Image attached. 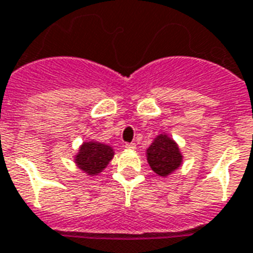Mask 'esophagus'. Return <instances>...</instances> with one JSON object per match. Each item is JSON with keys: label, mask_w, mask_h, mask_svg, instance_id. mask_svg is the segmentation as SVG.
I'll list each match as a JSON object with an SVG mask.
<instances>
[{"label": "esophagus", "mask_w": 253, "mask_h": 253, "mask_svg": "<svg viewBox=\"0 0 253 253\" xmlns=\"http://www.w3.org/2000/svg\"><path fill=\"white\" fill-rule=\"evenodd\" d=\"M125 147H126V148H128V150H134L135 143H126V144H125Z\"/></svg>", "instance_id": "34e87169"}]
</instances>
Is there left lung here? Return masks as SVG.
I'll return each mask as SVG.
<instances>
[{"mask_svg": "<svg viewBox=\"0 0 253 253\" xmlns=\"http://www.w3.org/2000/svg\"><path fill=\"white\" fill-rule=\"evenodd\" d=\"M147 159L151 168L159 176H167L181 164L178 147L167 135H159L147 150Z\"/></svg>", "mask_w": 253, "mask_h": 253, "instance_id": "left-lung-1", "label": "left lung"}]
</instances>
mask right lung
I'll use <instances>...</instances> for the list:
<instances>
[{"mask_svg":"<svg viewBox=\"0 0 253 253\" xmlns=\"http://www.w3.org/2000/svg\"><path fill=\"white\" fill-rule=\"evenodd\" d=\"M114 156L111 147L101 143H84L77 155L76 163L83 170L89 174H97L109 164Z\"/></svg>","mask_w":253,"mask_h":253,"instance_id":"add662e5","label":"right lung"}]
</instances>
